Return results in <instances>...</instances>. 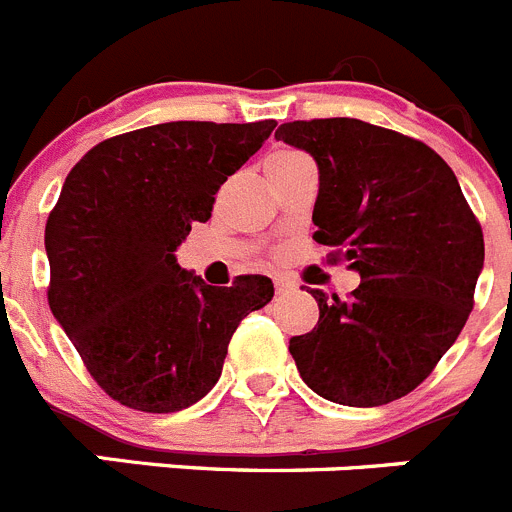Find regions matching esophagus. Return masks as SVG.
Listing matches in <instances>:
<instances>
[{
    "mask_svg": "<svg viewBox=\"0 0 512 512\" xmlns=\"http://www.w3.org/2000/svg\"><path fill=\"white\" fill-rule=\"evenodd\" d=\"M274 284H277V292H279V295H284V292H289V289H295V287H297V284L292 282V279H287V277H279Z\"/></svg>",
    "mask_w": 512,
    "mask_h": 512,
    "instance_id": "esophagus-1",
    "label": "esophagus"
}]
</instances>
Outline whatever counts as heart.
<instances>
[{
    "label": "heart",
    "instance_id": "b5f03b06",
    "mask_svg": "<svg viewBox=\"0 0 512 512\" xmlns=\"http://www.w3.org/2000/svg\"><path fill=\"white\" fill-rule=\"evenodd\" d=\"M305 158H307L305 153H300V151H292V148H279V151H274L266 156V171L282 169V166L297 164V161H305Z\"/></svg>",
    "mask_w": 512,
    "mask_h": 512
}]
</instances>
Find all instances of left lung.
<instances>
[{"mask_svg": "<svg viewBox=\"0 0 512 512\" xmlns=\"http://www.w3.org/2000/svg\"><path fill=\"white\" fill-rule=\"evenodd\" d=\"M274 135L318 164L312 241L361 277L346 300L312 289L318 325L289 341L297 372L338 405L400 400L467 323L485 264L482 225L451 166L410 135L354 117L284 122Z\"/></svg>", "mask_w": 512, "mask_h": 512, "instance_id": "1", "label": "left lung"}]
</instances>
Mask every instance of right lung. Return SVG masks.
Instances as JSON below:
<instances>
[{
  "instance_id": "add662e5",
  "label": "right lung",
  "mask_w": 512,
  "mask_h": 512,
  "mask_svg": "<svg viewBox=\"0 0 512 512\" xmlns=\"http://www.w3.org/2000/svg\"><path fill=\"white\" fill-rule=\"evenodd\" d=\"M274 128L164 122L102 140L66 176L45 223L48 305L94 382L125 408L176 413L202 400L235 328L274 297L269 277L212 287L174 256Z\"/></svg>"
}]
</instances>
